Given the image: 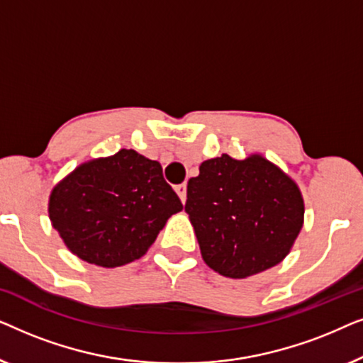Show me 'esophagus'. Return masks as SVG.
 I'll list each match as a JSON object with an SVG mask.
<instances>
[{
    "mask_svg": "<svg viewBox=\"0 0 363 363\" xmlns=\"http://www.w3.org/2000/svg\"><path fill=\"white\" fill-rule=\"evenodd\" d=\"M175 190L178 193V196H180L182 203L186 201V183H182V185H177Z\"/></svg>",
    "mask_w": 363,
    "mask_h": 363,
    "instance_id": "1",
    "label": "esophagus"
}]
</instances>
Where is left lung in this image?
Segmentation results:
<instances>
[{"label": "left lung", "mask_w": 363, "mask_h": 363, "mask_svg": "<svg viewBox=\"0 0 363 363\" xmlns=\"http://www.w3.org/2000/svg\"><path fill=\"white\" fill-rule=\"evenodd\" d=\"M185 211L203 259L233 279L279 264L304 221L299 188L259 155L235 160L223 153L203 162L188 182Z\"/></svg>", "instance_id": "obj_1"}]
</instances>
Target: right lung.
Returning a JSON list of instances; mask_svg holds the SVG:
<instances>
[{
	"label": "right lung",
	"mask_w": 363,
	"mask_h": 363,
	"mask_svg": "<svg viewBox=\"0 0 363 363\" xmlns=\"http://www.w3.org/2000/svg\"><path fill=\"white\" fill-rule=\"evenodd\" d=\"M182 208L160 163L122 148L64 178L51 193L49 218L74 255L117 267L145 255Z\"/></svg>",
	"instance_id": "right-lung-1"
}]
</instances>
